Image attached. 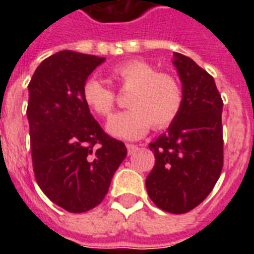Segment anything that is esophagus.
<instances>
[{"instance_id": "34e87169", "label": "esophagus", "mask_w": 254, "mask_h": 254, "mask_svg": "<svg viewBox=\"0 0 254 254\" xmlns=\"http://www.w3.org/2000/svg\"><path fill=\"white\" fill-rule=\"evenodd\" d=\"M127 154L132 155V154H134L136 151H137L138 147L136 145V144H127Z\"/></svg>"}]
</instances>
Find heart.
<instances>
[{"label": "heart", "mask_w": 254, "mask_h": 254, "mask_svg": "<svg viewBox=\"0 0 254 254\" xmlns=\"http://www.w3.org/2000/svg\"><path fill=\"white\" fill-rule=\"evenodd\" d=\"M109 77L122 89H130L127 110L110 118L106 129L114 137L136 140L151 127L165 129L176 120L182 107V89L174 76L158 73L143 60H129L109 70ZM83 100L89 110L109 117L116 105V95L98 78H89L83 87Z\"/></svg>", "instance_id": "heart-1"}]
</instances>
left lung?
Listing matches in <instances>:
<instances>
[{"label": "left lung", "mask_w": 254, "mask_h": 254, "mask_svg": "<svg viewBox=\"0 0 254 254\" xmlns=\"http://www.w3.org/2000/svg\"><path fill=\"white\" fill-rule=\"evenodd\" d=\"M182 107L167 132L149 144L155 166L145 180L149 198L166 212L185 213L211 193L223 167V127L215 80L191 58L174 53Z\"/></svg>", "instance_id": "obj_1"}]
</instances>
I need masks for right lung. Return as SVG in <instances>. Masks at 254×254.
Wrapping results in <instances>:
<instances>
[{"instance_id":"obj_1","label":"right lung","mask_w":254,"mask_h":254,"mask_svg":"<svg viewBox=\"0 0 254 254\" xmlns=\"http://www.w3.org/2000/svg\"><path fill=\"white\" fill-rule=\"evenodd\" d=\"M103 57L64 50L36 67L28 84L32 166L38 185L67 212H87L109 191L127 156L83 100V87Z\"/></svg>"}]
</instances>
